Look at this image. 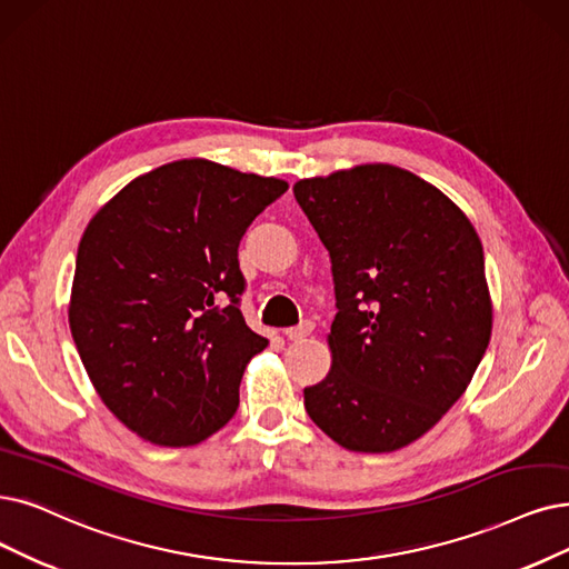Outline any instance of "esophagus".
<instances>
[{
	"label": "esophagus",
	"mask_w": 569,
	"mask_h": 569,
	"mask_svg": "<svg viewBox=\"0 0 569 569\" xmlns=\"http://www.w3.org/2000/svg\"><path fill=\"white\" fill-rule=\"evenodd\" d=\"M310 333H312V325H310V322H303V325H299V327L284 329V336H287L289 340H306Z\"/></svg>",
	"instance_id": "1"
}]
</instances>
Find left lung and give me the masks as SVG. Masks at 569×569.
<instances>
[{
	"mask_svg": "<svg viewBox=\"0 0 569 569\" xmlns=\"http://www.w3.org/2000/svg\"><path fill=\"white\" fill-rule=\"evenodd\" d=\"M331 259V369L306 411L355 452L413 443L456 403L492 333L483 244L435 184L363 163L293 184Z\"/></svg>",
	"mask_w": 569,
	"mask_h": 569,
	"instance_id": "8db88e82",
	"label": "left lung"
}]
</instances>
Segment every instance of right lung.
<instances>
[{"label": "right lung", "mask_w": 569, "mask_h": 569, "mask_svg": "<svg viewBox=\"0 0 569 569\" xmlns=\"http://www.w3.org/2000/svg\"><path fill=\"white\" fill-rule=\"evenodd\" d=\"M289 184L208 158L134 177L88 221L70 329L102 403L140 439L187 448L240 403L268 340L244 325L238 244Z\"/></svg>", "instance_id": "right-lung-1"}]
</instances>
